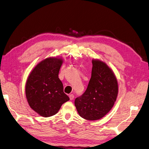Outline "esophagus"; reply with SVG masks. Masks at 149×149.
I'll return each instance as SVG.
<instances>
[{"instance_id":"obj_1","label":"esophagus","mask_w":149,"mask_h":149,"mask_svg":"<svg viewBox=\"0 0 149 149\" xmlns=\"http://www.w3.org/2000/svg\"><path fill=\"white\" fill-rule=\"evenodd\" d=\"M69 98H70V100H73L74 98V95L73 94L69 95Z\"/></svg>"}]
</instances>
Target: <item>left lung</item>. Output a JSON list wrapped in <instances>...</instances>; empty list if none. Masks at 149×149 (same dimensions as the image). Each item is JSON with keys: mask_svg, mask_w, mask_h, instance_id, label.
<instances>
[{"mask_svg": "<svg viewBox=\"0 0 149 149\" xmlns=\"http://www.w3.org/2000/svg\"><path fill=\"white\" fill-rule=\"evenodd\" d=\"M92 65L87 90L75 100L80 116L90 121L104 116L113 108L118 93V81L113 71L99 59H93Z\"/></svg>", "mask_w": 149, "mask_h": 149, "instance_id": "left-lung-1", "label": "left lung"}]
</instances>
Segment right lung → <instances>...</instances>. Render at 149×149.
Listing matches in <instances>:
<instances>
[{
    "label": "right lung",
    "instance_id": "obj_1",
    "mask_svg": "<svg viewBox=\"0 0 149 149\" xmlns=\"http://www.w3.org/2000/svg\"><path fill=\"white\" fill-rule=\"evenodd\" d=\"M62 58L52 57L39 62L32 70L25 85L26 97L30 107L43 117L59 111L62 104L69 100L64 93L63 84L58 77Z\"/></svg>",
    "mask_w": 149,
    "mask_h": 149
}]
</instances>
